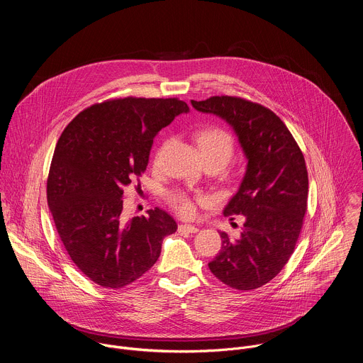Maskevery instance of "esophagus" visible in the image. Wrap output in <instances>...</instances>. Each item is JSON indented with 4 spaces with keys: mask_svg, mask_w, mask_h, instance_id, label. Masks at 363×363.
Instances as JSON below:
<instances>
[{
    "mask_svg": "<svg viewBox=\"0 0 363 363\" xmlns=\"http://www.w3.org/2000/svg\"><path fill=\"white\" fill-rule=\"evenodd\" d=\"M198 227H195V225H189V224H181V225H178V231L179 233H182V234H195V233H198Z\"/></svg>",
    "mask_w": 363,
    "mask_h": 363,
    "instance_id": "esophagus-1",
    "label": "esophagus"
}]
</instances>
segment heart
Masks as SVG:
<instances>
[{
  "instance_id": "heart-1",
  "label": "heart",
  "mask_w": 363,
  "mask_h": 363,
  "mask_svg": "<svg viewBox=\"0 0 363 363\" xmlns=\"http://www.w3.org/2000/svg\"><path fill=\"white\" fill-rule=\"evenodd\" d=\"M195 139L205 164H216L217 167L223 168L233 157L234 140L227 130L218 126L201 129L199 132H196ZM164 146L160 149L158 157L161 155ZM167 199L171 205V208L184 218H192L196 214V202H205L203 196H198L194 199L182 191L171 192Z\"/></svg>"
}]
</instances>
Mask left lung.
Wrapping results in <instances>:
<instances>
[{"mask_svg":"<svg viewBox=\"0 0 363 363\" xmlns=\"http://www.w3.org/2000/svg\"><path fill=\"white\" fill-rule=\"evenodd\" d=\"M203 113L230 123L247 157V171L224 216H244L241 235L221 233L211 273L237 290L273 280L294 251L307 210L308 178L303 153L283 121L258 103L235 96L191 100Z\"/></svg>","mask_w":363,"mask_h":363,"instance_id":"obj_1","label":"left lung"}]
</instances>
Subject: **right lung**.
Returning a JSON list of instances; mask_svg holds the SVG:
<instances>
[{"label": "right lung", "instance_id": "right-lung-1", "mask_svg": "<svg viewBox=\"0 0 363 363\" xmlns=\"http://www.w3.org/2000/svg\"><path fill=\"white\" fill-rule=\"evenodd\" d=\"M188 111L177 97L111 99L80 112L63 130L50 165L47 202L69 257L93 283L106 289L133 283L177 231L161 208L125 223L123 191L146 171L153 138Z\"/></svg>", "mask_w": 363, "mask_h": 363}]
</instances>
